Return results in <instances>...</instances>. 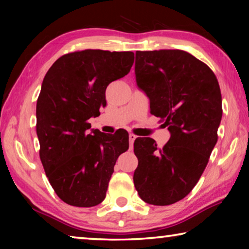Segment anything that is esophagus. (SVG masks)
Returning <instances> with one entry per match:
<instances>
[{
  "label": "esophagus",
  "instance_id": "esophagus-1",
  "mask_svg": "<svg viewBox=\"0 0 249 249\" xmlns=\"http://www.w3.org/2000/svg\"><path fill=\"white\" fill-rule=\"evenodd\" d=\"M128 140H129V146H130V147H133L134 141L136 140V136H135L134 134H129V135H128Z\"/></svg>",
  "mask_w": 249,
  "mask_h": 249
}]
</instances>
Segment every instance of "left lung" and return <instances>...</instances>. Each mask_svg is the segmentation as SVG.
Wrapping results in <instances>:
<instances>
[{
    "instance_id": "obj_1",
    "label": "left lung",
    "mask_w": 249,
    "mask_h": 249,
    "mask_svg": "<svg viewBox=\"0 0 249 249\" xmlns=\"http://www.w3.org/2000/svg\"><path fill=\"white\" fill-rule=\"evenodd\" d=\"M135 77L170 132L161 149L153 138H136L135 188L146 203L174 204L195 188L217 142L220 86L204 62L179 49L136 52Z\"/></svg>"
}]
</instances>
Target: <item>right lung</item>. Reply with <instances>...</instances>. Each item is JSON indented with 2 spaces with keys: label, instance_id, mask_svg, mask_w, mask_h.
Returning <instances> with one entry per match:
<instances>
[{
  "label": "right lung",
  "instance_id": "obj_1",
  "mask_svg": "<svg viewBox=\"0 0 249 249\" xmlns=\"http://www.w3.org/2000/svg\"><path fill=\"white\" fill-rule=\"evenodd\" d=\"M132 52L87 49L64 54L46 73L36 105L39 156L54 192L67 204L91 208L105 199L128 133L91 129L109 83L125 77Z\"/></svg>",
  "mask_w": 249,
  "mask_h": 249
}]
</instances>
